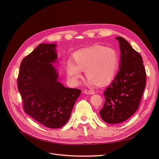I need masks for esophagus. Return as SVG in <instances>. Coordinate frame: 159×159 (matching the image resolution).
I'll use <instances>...</instances> for the list:
<instances>
[{
	"mask_svg": "<svg viewBox=\"0 0 159 159\" xmlns=\"http://www.w3.org/2000/svg\"><path fill=\"white\" fill-rule=\"evenodd\" d=\"M84 93L87 94H94V92L92 91H89V90H85Z\"/></svg>",
	"mask_w": 159,
	"mask_h": 159,
	"instance_id": "34e87169",
	"label": "esophagus"
}]
</instances>
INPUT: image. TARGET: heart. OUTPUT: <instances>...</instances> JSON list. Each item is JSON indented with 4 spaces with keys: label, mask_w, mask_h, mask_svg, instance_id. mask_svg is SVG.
<instances>
[{
    "label": "heart",
    "mask_w": 159,
    "mask_h": 159,
    "mask_svg": "<svg viewBox=\"0 0 159 159\" xmlns=\"http://www.w3.org/2000/svg\"><path fill=\"white\" fill-rule=\"evenodd\" d=\"M73 61L68 60L65 70L68 81L78 85L84 70L89 86L109 84L115 78L119 67L117 53L112 48L94 46L81 49L73 54Z\"/></svg>",
    "instance_id": "obj_1"
}]
</instances>
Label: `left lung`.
<instances>
[{"mask_svg":"<svg viewBox=\"0 0 159 159\" xmlns=\"http://www.w3.org/2000/svg\"><path fill=\"white\" fill-rule=\"evenodd\" d=\"M119 43V71L104 92L105 102L100 111L104 122L117 124L125 121L138 108L146 84V73L142 56L121 36Z\"/></svg>","mask_w":159,"mask_h":159,"instance_id":"obj_1","label":"left lung"}]
</instances>
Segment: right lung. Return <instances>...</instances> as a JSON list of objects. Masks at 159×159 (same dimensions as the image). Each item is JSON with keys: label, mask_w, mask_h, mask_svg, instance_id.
Wrapping results in <instances>:
<instances>
[{"label": "right lung", "mask_w": 159, "mask_h": 159, "mask_svg": "<svg viewBox=\"0 0 159 159\" xmlns=\"http://www.w3.org/2000/svg\"><path fill=\"white\" fill-rule=\"evenodd\" d=\"M56 47L55 43L39 44L21 61L17 79L25 111L50 129L62 127L68 122L81 92L65 87L59 81L53 66L58 62Z\"/></svg>", "instance_id": "add662e5"}]
</instances>
